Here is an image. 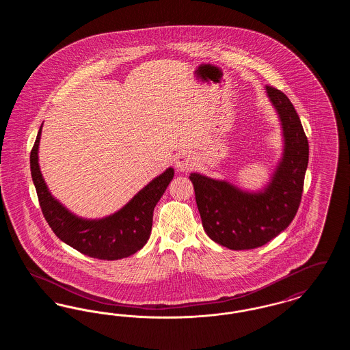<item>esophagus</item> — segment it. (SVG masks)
<instances>
[{"label":"esophagus","mask_w":350,"mask_h":350,"mask_svg":"<svg viewBox=\"0 0 350 350\" xmlns=\"http://www.w3.org/2000/svg\"><path fill=\"white\" fill-rule=\"evenodd\" d=\"M196 165V156L190 152H180L174 159V167L181 172H187Z\"/></svg>","instance_id":"esophagus-1"}]
</instances>
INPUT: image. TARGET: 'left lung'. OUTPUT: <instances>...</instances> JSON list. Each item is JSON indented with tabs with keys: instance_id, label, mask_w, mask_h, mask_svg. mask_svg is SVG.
I'll list each match as a JSON object with an SVG mask.
<instances>
[{
	"instance_id": "8db88e82",
	"label": "left lung",
	"mask_w": 350,
	"mask_h": 350,
	"mask_svg": "<svg viewBox=\"0 0 350 350\" xmlns=\"http://www.w3.org/2000/svg\"><path fill=\"white\" fill-rule=\"evenodd\" d=\"M265 92L282 130V153L267 185L253 191L200 173L189 176L204 231L228 250L262 247L288 227L299 207L308 142L290 100L278 89Z\"/></svg>"
}]
</instances>
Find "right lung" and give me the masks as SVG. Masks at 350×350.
Listing matches in <instances>:
<instances>
[{"label":"right lung","instance_id":"1","mask_svg":"<svg viewBox=\"0 0 350 350\" xmlns=\"http://www.w3.org/2000/svg\"><path fill=\"white\" fill-rule=\"evenodd\" d=\"M42 127L30 154V167L43 215L55 234L80 253L107 261L142 250L150 239L153 210L173 180V167L154 177L114 214L98 219L79 217L52 196L43 178L39 167Z\"/></svg>","mask_w":350,"mask_h":350}]
</instances>
